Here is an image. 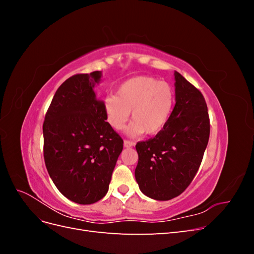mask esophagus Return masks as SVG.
<instances>
[{"mask_svg": "<svg viewBox=\"0 0 254 254\" xmlns=\"http://www.w3.org/2000/svg\"><path fill=\"white\" fill-rule=\"evenodd\" d=\"M133 145H134V143H133L132 141H128V140H125V141H124V147H126V148L132 147Z\"/></svg>", "mask_w": 254, "mask_h": 254, "instance_id": "34e87169", "label": "esophagus"}]
</instances>
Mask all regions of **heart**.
<instances>
[{
  "mask_svg": "<svg viewBox=\"0 0 254 254\" xmlns=\"http://www.w3.org/2000/svg\"><path fill=\"white\" fill-rule=\"evenodd\" d=\"M175 99L174 88L168 82L150 76H137L123 82L117 96L109 95L104 99L105 118L113 129L120 130L131 112L133 122L126 129L127 135L156 134L170 121Z\"/></svg>",
  "mask_w": 254,
  "mask_h": 254,
  "instance_id": "obj_1",
  "label": "heart"
}]
</instances>
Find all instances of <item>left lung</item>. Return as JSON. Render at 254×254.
Listing matches in <instances>:
<instances>
[{
	"instance_id": "left-lung-1",
	"label": "left lung",
	"mask_w": 254,
	"mask_h": 254,
	"mask_svg": "<svg viewBox=\"0 0 254 254\" xmlns=\"http://www.w3.org/2000/svg\"><path fill=\"white\" fill-rule=\"evenodd\" d=\"M176 105L166 126L152 139L139 142L134 171L142 193L170 200L183 193L201 164L210 136V119L201 92L175 72Z\"/></svg>"
}]
</instances>
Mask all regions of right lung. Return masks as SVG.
Instances as JSON below:
<instances>
[{
	"instance_id": "obj_1",
	"label": "right lung",
	"mask_w": 254,
	"mask_h": 254,
	"mask_svg": "<svg viewBox=\"0 0 254 254\" xmlns=\"http://www.w3.org/2000/svg\"><path fill=\"white\" fill-rule=\"evenodd\" d=\"M102 72L76 74L56 91L43 123V156L59 191L79 204L107 194L122 137L106 122L94 87Z\"/></svg>"
}]
</instances>
